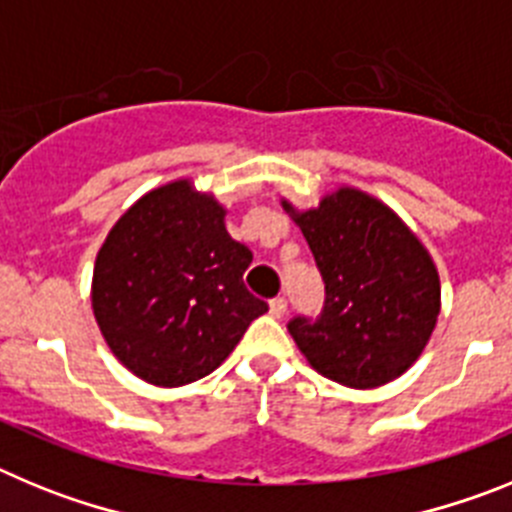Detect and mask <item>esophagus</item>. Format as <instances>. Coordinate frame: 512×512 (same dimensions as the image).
Masks as SVG:
<instances>
[{"instance_id": "obj_1", "label": "esophagus", "mask_w": 512, "mask_h": 512, "mask_svg": "<svg viewBox=\"0 0 512 512\" xmlns=\"http://www.w3.org/2000/svg\"><path fill=\"white\" fill-rule=\"evenodd\" d=\"M269 312H271V318H284V312H287V300H284V297H274V300L269 302Z\"/></svg>"}]
</instances>
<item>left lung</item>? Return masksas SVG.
Segmentation results:
<instances>
[{
  "mask_svg": "<svg viewBox=\"0 0 512 512\" xmlns=\"http://www.w3.org/2000/svg\"><path fill=\"white\" fill-rule=\"evenodd\" d=\"M292 215L325 282L315 320H289V333L323 377L354 390L392 382L423 354L441 312L431 253L400 217L359 189L341 187Z\"/></svg>",
  "mask_w": 512,
  "mask_h": 512,
  "instance_id": "1",
  "label": "left lung"
}]
</instances>
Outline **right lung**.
Listing matches in <instances>:
<instances>
[{"mask_svg":"<svg viewBox=\"0 0 512 512\" xmlns=\"http://www.w3.org/2000/svg\"><path fill=\"white\" fill-rule=\"evenodd\" d=\"M251 261L225 230V207L189 179L143 194L94 264L92 307L104 341L156 387L207 377L269 310L243 284Z\"/></svg>","mask_w":512,"mask_h":512,"instance_id":"1","label":"right lung"}]
</instances>
